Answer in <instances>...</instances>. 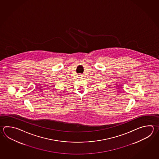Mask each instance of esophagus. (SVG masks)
<instances>
[{"instance_id":"obj_1","label":"esophagus","mask_w":159,"mask_h":159,"mask_svg":"<svg viewBox=\"0 0 159 159\" xmlns=\"http://www.w3.org/2000/svg\"><path fill=\"white\" fill-rule=\"evenodd\" d=\"M79 76L80 77H83V75H79Z\"/></svg>"}]
</instances>
